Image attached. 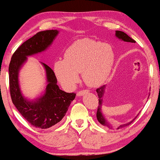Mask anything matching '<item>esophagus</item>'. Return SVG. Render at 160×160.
<instances>
[{"label":"esophagus","mask_w":160,"mask_h":160,"mask_svg":"<svg viewBox=\"0 0 160 160\" xmlns=\"http://www.w3.org/2000/svg\"><path fill=\"white\" fill-rule=\"evenodd\" d=\"M88 92H89V91L88 90H82L78 91V92H77V95H78V96H82V95H84L85 93H87Z\"/></svg>","instance_id":"esophagus-1"}]
</instances>
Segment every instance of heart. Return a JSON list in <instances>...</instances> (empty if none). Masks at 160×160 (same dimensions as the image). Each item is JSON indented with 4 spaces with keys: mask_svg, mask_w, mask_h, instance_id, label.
<instances>
[{
    "mask_svg": "<svg viewBox=\"0 0 160 160\" xmlns=\"http://www.w3.org/2000/svg\"><path fill=\"white\" fill-rule=\"evenodd\" d=\"M115 61L112 48L90 39L76 41L68 48L65 59L54 64L56 76L62 86L71 89L82 72L84 82L90 87L103 84L109 76Z\"/></svg>",
    "mask_w": 160,
    "mask_h": 160,
    "instance_id": "obj_1",
    "label": "heart"
}]
</instances>
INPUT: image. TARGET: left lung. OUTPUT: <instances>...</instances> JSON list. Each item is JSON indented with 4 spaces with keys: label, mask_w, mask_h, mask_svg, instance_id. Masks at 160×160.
<instances>
[{
    "label": "left lung",
    "mask_w": 160,
    "mask_h": 160,
    "mask_svg": "<svg viewBox=\"0 0 160 160\" xmlns=\"http://www.w3.org/2000/svg\"><path fill=\"white\" fill-rule=\"evenodd\" d=\"M115 36L118 37V38H119L120 39H121V40L124 41V42H135V41L133 39H132L129 36H128L127 34H126V33H124L123 32H121V31H116L115 32ZM104 90H105V85H103V86H101V88H98L96 90V92L98 93V110H97V113H96V117H97V119H98V121L99 123L101 124H102L103 126H108L109 128H112V126L111 125H109V123H107V121H106V119L103 117L102 113H101V105H102V97L103 95V93H104ZM137 118V117H135L134 118L133 120H132V121H130L129 123H126V124H123V125H121L119 126L117 128V129H119V128H121L124 127V126H126L128 125H129L133 122L134 120H135Z\"/></svg>",
    "instance_id": "8db88e82"
}]
</instances>
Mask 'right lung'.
<instances>
[{
  "label": "right lung",
  "mask_w": 160,
  "mask_h": 160,
  "mask_svg": "<svg viewBox=\"0 0 160 160\" xmlns=\"http://www.w3.org/2000/svg\"><path fill=\"white\" fill-rule=\"evenodd\" d=\"M59 34L57 30H46L37 33L16 50L12 55L9 67V88L12 103L21 115L31 125L36 128H48L61 121L76 93L66 92L57 84L54 72L49 66L42 63L46 72L47 86L42 96L35 101L24 98L20 89L18 73L27 57L45 51Z\"/></svg>",
  "instance_id": "1"
}]
</instances>
